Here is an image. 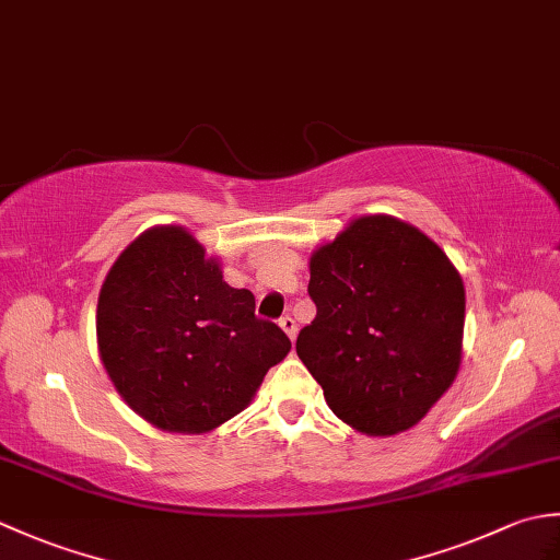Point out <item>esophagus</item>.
<instances>
[{
  "label": "esophagus",
  "instance_id": "obj_1",
  "mask_svg": "<svg viewBox=\"0 0 560 560\" xmlns=\"http://www.w3.org/2000/svg\"><path fill=\"white\" fill-rule=\"evenodd\" d=\"M279 325H281V329L287 331V337L293 341L295 339V335H299V325H295V319L291 317V315H287V317H281L279 319Z\"/></svg>",
  "mask_w": 560,
  "mask_h": 560
}]
</instances>
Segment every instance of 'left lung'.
Segmentation results:
<instances>
[{
    "label": "left lung",
    "mask_w": 560,
    "mask_h": 560,
    "mask_svg": "<svg viewBox=\"0 0 560 560\" xmlns=\"http://www.w3.org/2000/svg\"><path fill=\"white\" fill-rule=\"evenodd\" d=\"M307 293L317 315L295 351L355 431H407L455 383L464 283L416 225L385 213L353 219L313 253Z\"/></svg>",
    "instance_id": "1"
}]
</instances>
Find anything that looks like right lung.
Here are the masks:
<instances>
[{"instance_id":"add662e5","label":"right lung","mask_w":560,"mask_h":560,"mask_svg":"<svg viewBox=\"0 0 560 560\" xmlns=\"http://www.w3.org/2000/svg\"><path fill=\"white\" fill-rule=\"evenodd\" d=\"M101 361L141 419L171 433H207L253 401L291 351L255 317V295L223 281L183 225H153L129 243L103 281Z\"/></svg>"}]
</instances>
